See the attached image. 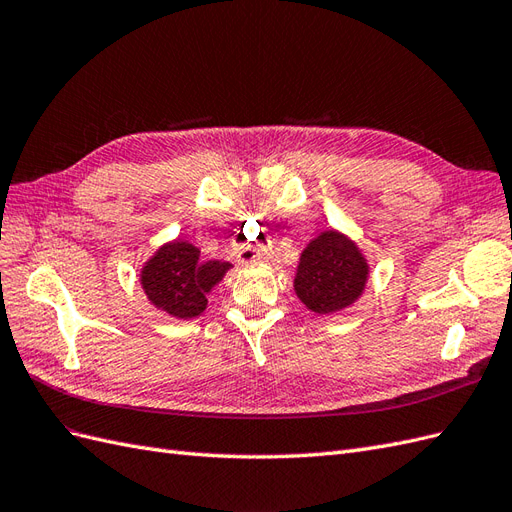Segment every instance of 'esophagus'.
Here are the masks:
<instances>
[{
    "instance_id": "1",
    "label": "esophagus",
    "mask_w": 512,
    "mask_h": 512,
    "mask_svg": "<svg viewBox=\"0 0 512 512\" xmlns=\"http://www.w3.org/2000/svg\"><path fill=\"white\" fill-rule=\"evenodd\" d=\"M238 257H240V261H244V264H248V261L257 259V253L255 251H240Z\"/></svg>"
}]
</instances>
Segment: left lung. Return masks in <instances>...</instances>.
<instances>
[{"mask_svg": "<svg viewBox=\"0 0 512 512\" xmlns=\"http://www.w3.org/2000/svg\"><path fill=\"white\" fill-rule=\"evenodd\" d=\"M369 266L358 246L337 231H324L300 257L294 289L313 313L347 309L362 294Z\"/></svg>", "mask_w": 512, "mask_h": 512, "instance_id": "1", "label": "left lung"}]
</instances>
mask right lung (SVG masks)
Here are the masks:
<instances>
[{"instance_id": "right-lung-1", "label": "right lung", "mask_w": 512, "mask_h": 512, "mask_svg": "<svg viewBox=\"0 0 512 512\" xmlns=\"http://www.w3.org/2000/svg\"><path fill=\"white\" fill-rule=\"evenodd\" d=\"M231 268L229 261H201L199 248L188 242H169L143 266L145 296L171 317L191 319L206 311L208 291Z\"/></svg>"}]
</instances>
